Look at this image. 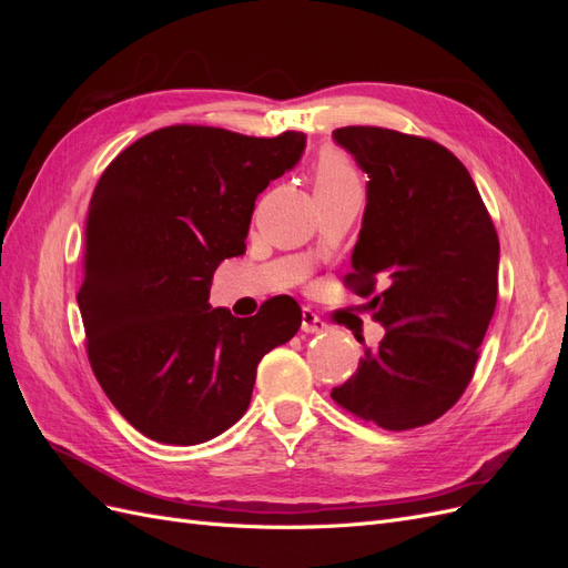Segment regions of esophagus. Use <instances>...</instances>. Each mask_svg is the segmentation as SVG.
<instances>
[{"mask_svg": "<svg viewBox=\"0 0 568 568\" xmlns=\"http://www.w3.org/2000/svg\"><path fill=\"white\" fill-rule=\"evenodd\" d=\"M301 329H303L305 334H320V332H326V322H324L315 311H311V307H303Z\"/></svg>", "mask_w": 568, "mask_h": 568, "instance_id": "esophagus-1", "label": "esophagus"}]
</instances>
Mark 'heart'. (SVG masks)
I'll list each match as a JSON object with an SVG mask.
<instances>
[{
  "label": "heart",
  "mask_w": 568,
  "mask_h": 568,
  "mask_svg": "<svg viewBox=\"0 0 568 568\" xmlns=\"http://www.w3.org/2000/svg\"><path fill=\"white\" fill-rule=\"evenodd\" d=\"M359 184L357 168L338 149H324L315 165V189H336Z\"/></svg>",
  "instance_id": "b5f03b06"
}]
</instances>
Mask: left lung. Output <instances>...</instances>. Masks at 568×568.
<instances>
[{"instance_id":"8db88e82","label":"left lung","mask_w":568,"mask_h":568,"mask_svg":"<svg viewBox=\"0 0 568 568\" xmlns=\"http://www.w3.org/2000/svg\"><path fill=\"white\" fill-rule=\"evenodd\" d=\"M369 175L353 248V294L386 336L332 390L355 417L407 432L445 415L469 386L497 303L500 242L469 175L438 142L386 128L334 130ZM385 284L374 295L375 282Z\"/></svg>"}]
</instances>
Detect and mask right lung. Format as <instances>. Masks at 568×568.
<instances>
[{
  "mask_svg": "<svg viewBox=\"0 0 568 568\" xmlns=\"http://www.w3.org/2000/svg\"><path fill=\"white\" fill-rule=\"evenodd\" d=\"M303 132L170 125L120 151L84 227L78 305L97 382L136 432L205 443L244 417L263 355L301 326L291 296L253 317L211 307L213 272L246 251L255 199L301 161Z\"/></svg>",
  "mask_w": 568,
  "mask_h": 568,
  "instance_id": "add662e5",
  "label": "right lung"
}]
</instances>
